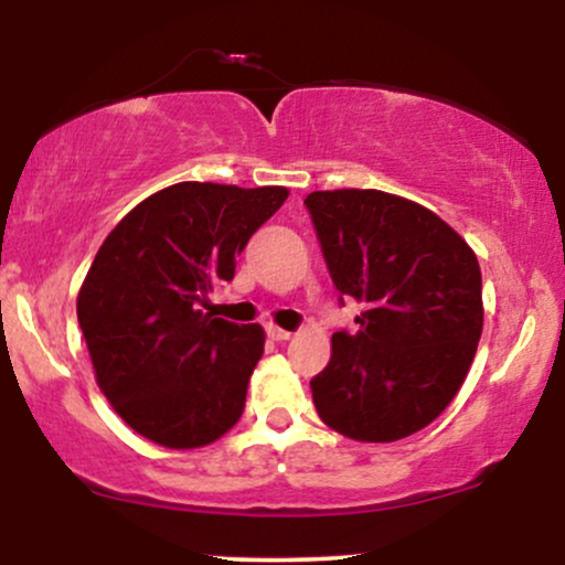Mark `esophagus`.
Masks as SVG:
<instances>
[{"label": "esophagus", "mask_w": 565, "mask_h": 565, "mask_svg": "<svg viewBox=\"0 0 565 565\" xmlns=\"http://www.w3.org/2000/svg\"><path fill=\"white\" fill-rule=\"evenodd\" d=\"M265 332H268L270 340H276V342H287L291 337V332H287V329H281V327H274V323H268V327H265Z\"/></svg>", "instance_id": "1"}]
</instances>
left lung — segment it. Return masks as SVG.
Returning <instances> with one entry per match:
<instances>
[{
	"mask_svg": "<svg viewBox=\"0 0 565 565\" xmlns=\"http://www.w3.org/2000/svg\"><path fill=\"white\" fill-rule=\"evenodd\" d=\"M305 206L340 302H364L355 332H334L332 359L310 380L316 412L353 440L412 436L451 404L476 359V255L430 210L385 191H316Z\"/></svg>",
	"mask_w": 565,
	"mask_h": 565,
	"instance_id": "1",
	"label": "left lung"
}]
</instances>
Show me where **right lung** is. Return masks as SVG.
I'll return each instance as SVG.
<instances>
[{
	"label": "right lung",
	"instance_id": "1",
	"mask_svg": "<svg viewBox=\"0 0 565 565\" xmlns=\"http://www.w3.org/2000/svg\"><path fill=\"white\" fill-rule=\"evenodd\" d=\"M287 188L178 183L140 201L97 249L76 316L97 385L125 423L167 449H196L238 423L263 355L260 323L201 313Z\"/></svg>",
	"mask_w": 565,
	"mask_h": 565
}]
</instances>
